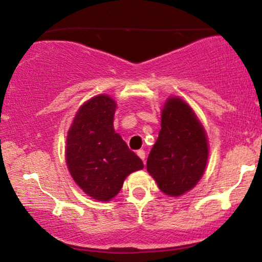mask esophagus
I'll list each match as a JSON object with an SVG mask.
<instances>
[{"mask_svg":"<svg viewBox=\"0 0 262 262\" xmlns=\"http://www.w3.org/2000/svg\"><path fill=\"white\" fill-rule=\"evenodd\" d=\"M137 155L143 160V162H145V151H144V150H138Z\"/></svg>","mask_w":262,"mask_h":262,"instance_id":"34e87169","label":"esophagus"}]
</instances>
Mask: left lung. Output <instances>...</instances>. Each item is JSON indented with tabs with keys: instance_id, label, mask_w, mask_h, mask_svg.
<instances>
[{
	"instance_id": "left-lung-1",
	"label": "left lung",
	"mask_w": 262,
	"mask_h": 262,
	"mask_svg": "<svg viewBox=\"0 0 262 262\" xmlns=\"http://www.w3.org/2000/svg\"><path fill=\"white\" fill-rule=\"evenodd\" d=\"M207 156L205 130L191 107L179 98L168 99L159 138L146 161L159 188L171 196L189 191L203 177Z\"/></svg>"
}]
</instances>
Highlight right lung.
I'll return each instance as SVG.
<instances>
[{
	"mask_svg": "<svg viewBox=\"0 0 262 262\" xmlns=\"http://www.w3.org/2000/svg\"><path fill=\"white\" fill-rule=\"evenodd\" d=\"M117 103L98 95L78 110L67 139V164L75 182L92 198L108 202L125 178L144 167L113 127Z\"/></svg>",
	"mask_w": 262,
	"mask_h": 262,
	"instance_id": "obj_1",
	"label": "right lung"
}]
</instances>
